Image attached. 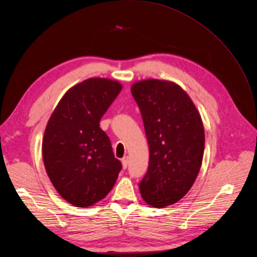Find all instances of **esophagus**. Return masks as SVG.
<instances>
[{
	"instance_id": "esophagus-1",
	"label": "esophagus",
	"mask_w": 257,
	"mask_h": 257,
	"mask_svg": "<svg viewBox=\"0 0 257 257\" xmlns=\"http://www.w3.org/2000/svg\"><path fill=\"white\" fill-rule=\"evenodd\" d=\"M121 163H122V167H123V169H126L127 165H128V159H127V157H124V158L121 160Z\"/></svg>"
}]
</instances>
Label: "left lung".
<instances>
[{
  "mask_svg": "<svg viewBox=\"0 0 257 257\" xmlns=\"http://www.w3.org/2000/svg\"><path fill=\"white\" fill-rule=\"evenodd\" d=\"M141 111L149 146V165L139 184L154 207L176 203L192 188L203 159L204 128L185 90L162 80H143L131 88Z\"/></svg>",
  "mask_w": 257,
  "mask_h": 257,
  "instance_id": "1",
  "label": "left lung"
}]
</instances>
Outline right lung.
<instances>
[{"label": "right lung", "instance_id": "right-lung-1", "mask_svg": "<svg viewBox=\"0 0 257 257\" xmlns=\"http://www.w3.org/2000/svg\"><path fill=\"white\" fill-rule=\"evenodd\" d=\"M117 81L91 78L71 87L49 119L42 140L45 170L70 204L91 206L114 187L122 168L99 121L121 91Z\"/></svg>", "mask_w": 257, "mask_h": 257}]
</instances>
